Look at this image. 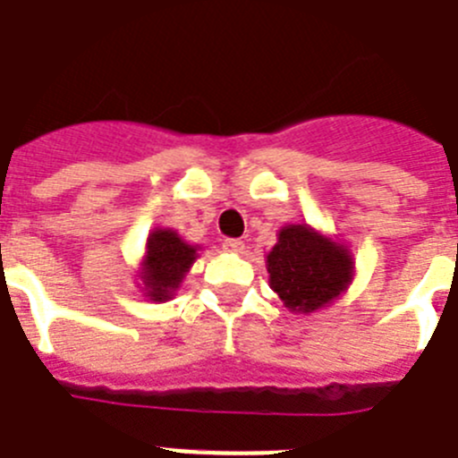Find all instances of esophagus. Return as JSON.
<instances>
[{
  "label": "esophagus",
  "mask_w": 458,
  "mask_h": 458,
  "mask_svg": "<svg viewBox=\"0 0 458 458\" xmlns=\"http://www.w3.org/2000/svg\"><path fill=\"white\" fill-rule=\"evenodd\" d=\"M222 247H225V251H233V254H241V251L245 250V242H242L241 238H226V241L222 242Z\"/></svg>",
  "instance_id": "esophagus-1"
}]
</instances>
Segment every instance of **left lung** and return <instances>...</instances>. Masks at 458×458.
Masks as SVG:
<instances>
[{
    "mask_svg": "<svg viewBox=\"0 0 458 458\" xmlns=\"http://www.w3.org/2000/svg\"><path fill=\"white\" fill-rule=\"evenodd\" d=\"M270 288L293 313H313L347 291L354 259L309 225H286L267 254Z\"/></svg>",
    "mask_w": 458,
    "mask_h": 458,
    "instance_id": "8db88e82",
    "label": "left lung"
}]
</instances>
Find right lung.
<instances>
[{"label":"right lung","mask_w":458,"mask_h":458,"mask_svg":"<svg viewBox=\"0 0 458 458\" xmlns=\"http://www.w3.org/2000/svg\"><path fill=\"white\" fill-rule=\"evenodd\" d=\"M195 259L197 245H188L172 229H154L147 238V250L140 267L142 293L147 300H172Z\"/></svg>","instance_id":"add662e5"}]
</instances>
